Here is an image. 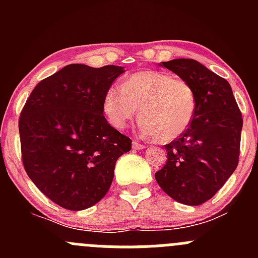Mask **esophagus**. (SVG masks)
<instances>
[{
  "label": "esophagus",
  "mask_w": 258,
  "mask_h": 258,
  "mask_svg": "<svg viewBox=\"0 0 258 258\" xmlns=\"http://www.w3.org/2000/svg\"><path fill=\"white\" fill-rule=\"evenodd\" d=\"M132 146H134V148H136V150H144V148H146V146L140 144L139 141H135L134 144H132Z\"/></svg>",
  "instance_id": "34e87169"
}]
</instances>
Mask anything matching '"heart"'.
<instances>
[{
	"mask_svg": "<svg viewBox=\"0 0 258 258\" xmlns=\"http://www.w3.org/2000/svg\"><path fill=\"white\" fill-rule=\"evenodd\" d=\"M103 114L117 130L128 126L141 111L140 131L163 142L181 136L194 119L197 97L191 83L163 71L137 72L121 87L111 86L103 95Z\"/></svg>",
	"mask_w": 258,
	"mask_h": 258,
	"instance_id": "obj_1",
	"label": "heart"
}]
</instances>
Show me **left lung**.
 I'll use <instances>...</instances> for the list:
<instances>
[{
    "label": "left lung",
    "mask_w": 258,
    "mask_h": 258,
    "mask_svg": "<svg viewBox=\"0 0 258 258\" xmlns=\"http://www.w3.org/2000/svg\"><path fill=\"white\" fill-rule=\"evenodd\" d=\"M191 83L197 110L188 128L165 145L167 162L155 173L161 188L179 204L209 201L235 172L243 119L230 83L192 58L160 63Z\"/></svg>",
    "instance_id": "left-lung-1"
}]
</instances>
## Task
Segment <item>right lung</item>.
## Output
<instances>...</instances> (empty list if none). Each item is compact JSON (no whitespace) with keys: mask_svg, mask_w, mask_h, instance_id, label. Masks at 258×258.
I'll use <instances>...</instances> for the list:
<instances>
[{"mask_svg":"<svg viewBox=\"0 0 258 258\" xmlns=\"http://www.w3.org/2000/svg\"><path fill=\"white\" fill-rule=\"evenodd\" d=\"M124 72L74 63L38 82L18 121L22 162L51 201L81 211L105 197L131 140L103 116V95Z\"/></svg>","mask_w":258,"mask_h":258,"instance_id":"right-lung-1","label":"right lung"}]
</instances>
